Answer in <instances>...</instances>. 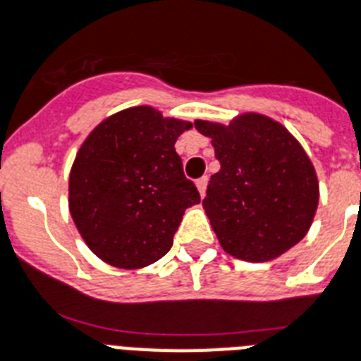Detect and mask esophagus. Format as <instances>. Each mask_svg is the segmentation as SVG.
Returning <instances> with one entry per match:
<instances>
[{
	"label": "esophagus",
	"mask_w": 361,
	"mask_h": 361,
	"mask_svg": "<svg viewBox=\"0 0 361 361\" xmlns=\"http://www.w3.org/2000/svg\"><path fill=\"white\" fill-rule=\"evenodd\" d=\"M196 189L200 192V196L204 198L206 196V189H207V176L200 178V180H196Z\"/></svg>",
	"instance_id": "obj_1"
}]
</instances>
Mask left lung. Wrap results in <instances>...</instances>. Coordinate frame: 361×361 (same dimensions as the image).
Wrapping results in <instances>:
<instances>
[{
    "label": "left lung",
    "mask_w": 361,
    "mask_h": 361,
    "mask_svg": "<svg viewBox=\"0 0 361 361\" xmlns=\"http://www.w3.org/2000/svg\"><path fill=\"white\" fill-rule=\"evenodd\" d=\"M221 171L202 206L221 247L243 262H271L307 233L319 204L312 161L280 122L245 113L228 126L196 120Z\"/></svg>",
    "instance_id": "1"
}]
</instances>
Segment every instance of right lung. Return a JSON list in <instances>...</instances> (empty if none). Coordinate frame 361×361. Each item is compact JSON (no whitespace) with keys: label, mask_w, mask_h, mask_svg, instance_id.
Listing matches in <instances>:
<instances>
[{"label":"right lung","mask_w":361,"mask_h":361,"mask_svg":"<svg viewBox=\"0 0 361 361\" xmlns=\"http://www.w3.org/2000/svg\"><path fill=\"white\" fill-rule=\"evenodd\" d=\"M190 122L148 105L99 122L75 155L68 206L85 243L118 269H140L171 250L187 207L200 204L176 140Z\"/></svg>","instance_id":"add662e5"}]
</instances>
